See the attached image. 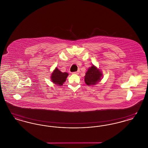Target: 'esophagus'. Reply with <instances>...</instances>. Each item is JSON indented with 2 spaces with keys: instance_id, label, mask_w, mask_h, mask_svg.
Segmentation results:
<instances>
[{
  "instance_id": "obj_1",
  "label": "esophagus",
  "mask_w": 148,
  "mask_h": 148,
  "mask_svg": "<svg viewBox=\"0 0 148 148\" xmlns=\"http://www.w3.org/2000/svg\"><path fill=\"white\" fill-rule=\"evenodd\" d=\"M79 73V71H75V72H73V74H78Z\"/></svg>"
}]
</instances>
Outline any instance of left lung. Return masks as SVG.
I'll return each instance as SVG.
<instances>
[{
    "mask_svg": "<svg viewBox=\"0 0 148 148\" xmlns=\"http://www.w3.org/2000/svg\"><path fill=\"white\" fill-rule=\"evenodd\" d=\"M103 77L102 71L94 65L88 68L85 73L84 80L85 84L88 86H94L98 84Z\"/></svg>",
    "mask_w": 148,
    "mask_h": 148,
    "instance_id": "left-lung-1",
    "label": "left lung"
}]
</instances>
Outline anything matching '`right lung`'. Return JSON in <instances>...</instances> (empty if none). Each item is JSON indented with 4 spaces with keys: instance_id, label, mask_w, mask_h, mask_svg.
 Segmentation results:
<instances>
[{
    "instance_id": "obj_1",
    "label": "right lung",
    "mask_w": 148,
    "mask_h": 148,
    "mask_svg": "<svg viewBox=\"0 0 148 148\" xmlns=\"http://www.w3.org/2000/svg\"><path fill=\"white\" fill-rule=\"evenodd\" d=\"M68 75L69 74L68 73H63L56 67L51 74L50 79L54 84L62 86L66 81V77H68Z\"/></svg>"
}]
</instances>
